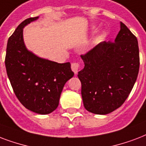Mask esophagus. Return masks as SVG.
I'll use <instances>...</instances> for the list:
<instances>
[{
	"instance_id": "esophagus-1",
	"label": "esophagus",
	"mask_w": 146,
	"mask_h": 146,
	"mask_svg": "<svg viewBox=\"0 0 146 146\" xmlns=\"http://www.w3.org/2000/svg\"><path fill=\"white\" fill-rule=\"evenodd\" d=\"M71 68H72V70L74 72V74H76L80 69V64L78 62H73L71 65Z\"/></svg>"
}]
</instances>
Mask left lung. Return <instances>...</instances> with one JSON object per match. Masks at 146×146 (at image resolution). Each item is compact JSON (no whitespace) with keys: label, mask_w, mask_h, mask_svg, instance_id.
<instances>
[{"label":"left lung","mask_w":146,"mask_h":146,"mask_svg":"<svg viewBox=\"0 0 146 146\" xmlns=\"http://www.w3.org/2000/svg\"><path fill=\"white\" fill-rule=\"evenodd\" d=\"M81 57L84 68L78 77L84 108L105 115L121 107L139 74L136 37L120 22V30L114 42H102Z\"/></svg>","instance_id":"8db88e82"}]
</instances>
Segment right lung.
Wrapping results in <instances>:
<instances>
[{
	"mask_svg": "<svg viewBox=\"0 0 146 146\" xmlns=\"http://www.w3.org/2000/svg\"><path fill=\"white\" fill-rule=\"evenodd\" d=\"M39 17L20 23L9 38L5 66L13 92L27 109L48 114L58 106L65 84L74 75L70 62L58 63L42 58L27 50L23 29Z\"/></svg>",
	"mask_w": 146,
	"mask_h": 146,
	"instance_id": "add662e5",
	"label": "right lung"
}]
</instances>
